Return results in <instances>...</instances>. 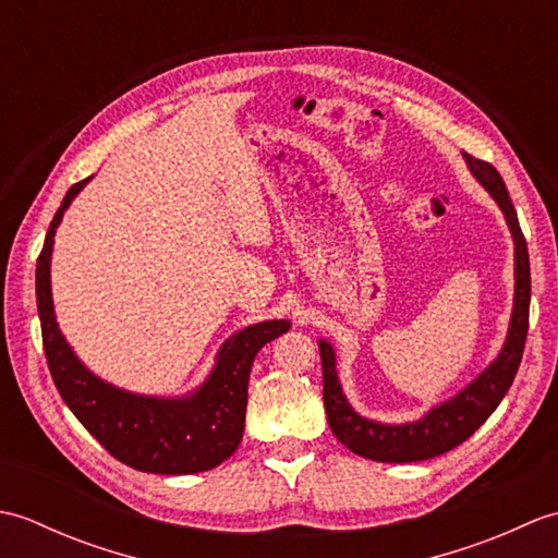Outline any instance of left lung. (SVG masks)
Instances as JSON below:
<instances>
[{
	"mask_svg": "<svg viewBox=\"0 0 558 558\" xmlns=\"http://www.w3.org/2000/svg\"><path fill=\"white\" fill-rule=\"evenodd\" d=\"M465 156L470 172L477 177V182L494 196L496 204L504 210L508 228L515 244V300L511 328H508L506 345L487 369L465 390H460L456 398H450L444 405L426 412L420 422L412 424H378L366 417H360L350 408V402L342 396V388L336 374V352L326 340L318 342L324 366V405L328 414V424L336 438L348 446L352 453L378 462H417L444 456L462 441L475 434L480 426L489 420V414L499 408L506 390L511 388L518 374L520 360H523L527 322H530V256L527 242L520 230L515 208L508 196V189L496 172L492 162H484L475 156Z\"/></svg>",
	"mask_w": 558,
	"mask_h": 558,
	"instance_id": "left-lung-1",
	"label": "left lung"
}]
</instances>
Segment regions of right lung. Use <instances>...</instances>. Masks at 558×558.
<instances>
[{
	"label": "right lung",
	"instance_id": "add662e5",
	"mask_svg": "<svg viewBox=\"0 0 558 558\" xmlns=\"http://www.w3.org/2000/svg\"><path fill=\"white\" fill-rule=\"evenodd\" d=\"M90 180V177H88ZM88 180L69 189L47 230L35 268V294L47 366L59 396L100 446L124 465L156 475H192L228 460L244 434L248 372L256 352L290 328V322H264L234 333L218 352L216 369L189 398H146L100 381L71 352L57 328L50 256L54 230L64 210Z\"/></svg>",
	"mask_w": 558,
	"mask_h": 558
}]
</instances>
